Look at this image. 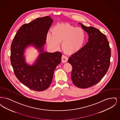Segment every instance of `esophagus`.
<instances>
[{
  "label": "esophagus",
  "instance_id": "obj_1",
  "mask_svg": "<svg viewBox=\"0 0 120 120\" xmlns=\"http://www.w3.org/2000/svg\"><path fill=\"white\" fill-rule=\"evenodd\" d=\"M68 57L67 56L63 55L62 57V62L65 63H67L68 62Z\"/></svg>",
  "mask_w": 120,
  "mask_h": 120
}]
</instances>
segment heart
I'll use <instances>...</instances> for the list:
<instances>
[{
	"label": "heart",
	"instance_id": "1",
	"mask_svg": "<svg viewBox=\"0 0 120 120\" xmlns=\"http://www.w3.org/2000/svg\"><path fill=\"white\" fill-rule=\"evenodd\" d=\"M86 40V33L80 27H75L69 24H60L52 30V34L49 33L47 42L53 49H57L62 43L63 51L72 54L82 48Z\"/></svg>",
	"mask_w": 120,
	"mask_h": 120
}]
</instances>
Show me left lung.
I'll return each instance as SVG.
<instances>
[{
	"mask_svg": "<svg viewBox=\"0 0 120 120\" xmlns=\"http://www.w3.org/2000/svg\"><path fill=\"white\" fill-rule=\"evenodd\" d=\"M89 35L88 42L68 62L72 67L71 78L75 86L86 89L99 82L108 71L111 49L106 35L94 27L79 23Z\"/></svg>",
	"mask_w": 120,
	"mask_h": 120,
	"instance_id": "obj_1",
	"label": "left lung"
}]
</instances>
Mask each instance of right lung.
I'll return each mask as SVG.
<instances>
[{
    "instance_id": "right-lung-1",
    "label": "right lung",
    "mask_w": 120,
    "mask_h": 120,
    "mask_svg": "<svg viewBox=\"0 0 120 120\" xmlns=\"http://www.w3.org/2000/svg\"><path fill=\"white\" fill-rule=\"evenodd\" d=\"M52 22L50 17L46 16L24 24L15 35L11 46V63L16 76L24 85L37 91H44L49 87L54 70L61 62V52L44 50L47 34ZM30 46L39 52L32 65L26 63L24 55Z\"/></svg>"
}]
</instances>
